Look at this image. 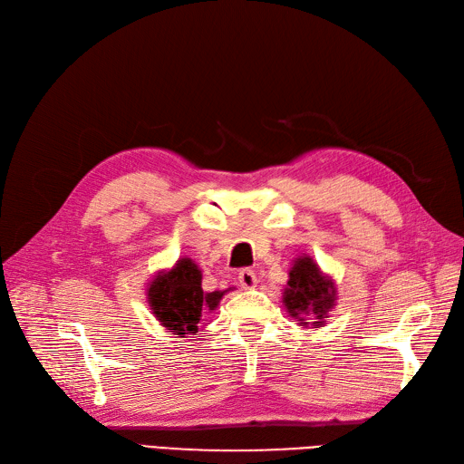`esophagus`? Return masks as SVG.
<instances>
[{
  "label": "esophagus",
  "instance_id": "obj_1",
  "mask_svg": "<svg viewBox=\"0 0 464 464\" xmlns=\"http://www.w3.org/2000/svg\"><path fill=\"white\" fill-rule=\"evenodd\" d=\"M237 280H240L242 288H254L257 285V275L251 269H242L237 273Z\"/></svg>",
  "mask_w": 464,
  "mask_h": 464
}]
</instances>
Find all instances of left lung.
I'll use <instances>...</instances> for the list:
<instances>
[{"label":"left lung","instance_id":"1","mask_svg":"<svg viewBox=\"0 0 464 464\" xmlns=\"http://www.w3.org/2000/svg\"><path fill=\"white\" fill-rule=\"evenodd\" d=\"M285 305L290 315L298 317L300 314L312 315L314 325L319 327L323 317H327L334 305L333 283L323 276L317 265L310 257H300L290 269V280L285 288ZM304 321L305 325V319Z\"/></svg>","mask_w":464,"mask_h":464}]
</instances>
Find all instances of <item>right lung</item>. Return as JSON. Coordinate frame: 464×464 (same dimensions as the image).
I'll return each instance as SVG.
<instances>
[{"mask_svg":"<svg viewBox=\"0 0 464 464\" xmlns=\"http://www.w3.org/2000/svg\"><path fill=\"white\" fill-rule=\"evenodd\" d=\"M224 292L201 288V271L191 259H179L172 271L152 280L149 302L152 314L174 334L198 333L205 310H215Z\"/></svg>","mask_w":464,"mask_h":464,"instance_id":"add662e5","label":"right lung"}]
</instances>
